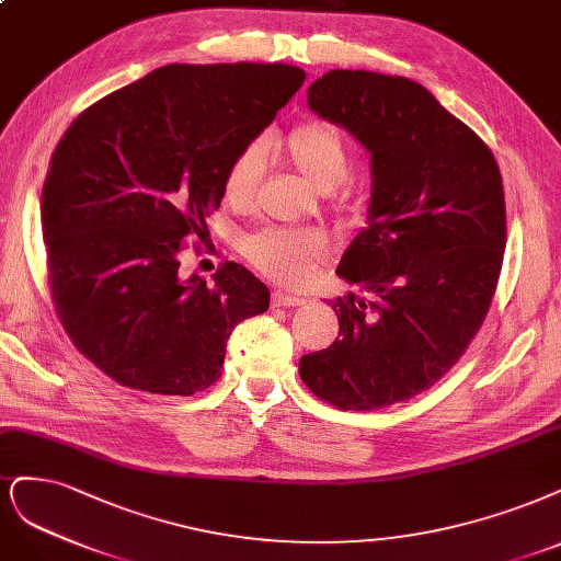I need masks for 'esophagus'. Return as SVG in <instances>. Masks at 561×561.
Returning a JSON list of instances; mask_svg holds the SVG:
<instances>
[{"instance_id": "1", "label": "esophagus", "mask_w": 561, "mask_h": 561, "mask_svg": "<svg viewBox=\"0 0 561 561\" xmlns=\"http://www.w3.org/2000/svg\"><path fill=\"white\" fill-rule=\"evenodd\" d=\"M304 301H306L304 297L287 295V293H280V289H276V293H272V304H274V306H301Z\"/></svg>"}]
</instances>
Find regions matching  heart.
I'll return each mask as SVG.
<instances>
[{
	"mask_svg": "<svg viewBox=\"0 0 561 561\" xmlns=\"http://www.w3.org/2000/svg\"><path fill=\"white\" fill-rule=\"evenodd\" d=\"M287 160L318 190L330 192L351 173L353 152L341 127L330 121L311 118L285 134L280 141ZM266 171V144L248 141L225 173V199L245 208L253 204ZM330 253L327 237L311 227H266L245 241V257L260 272L283 285H304L313 278Z\"/></svg>",
	"mask_w": 561,
	"mask_h": 561,
	"instance_id": "obj_1",
	"label": "heart"
}]
</instances>
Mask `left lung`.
I'll use <instances>...</instances> for the list:
<instances>
[{
  "label": "left lung",
  "mask_w": 561,
  "mask_h": 561,
  "mask_svg": "<svg viewBox=\"0 0 561 561\" xmlns=\"http://www.w3.org/2000/svg\"><path fill=\"white\" fill-rule=\"evenodd\" d=\"M308 106L371 152V204L336 274V341L299 376L341 411L405 401L448 374L485 320L506 248L499 164L478 134L403 76L332 69Z\"/></svg>",
  "instance_id": "1"
}]
</instances>
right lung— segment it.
Segmentation results:
<instances>
[{"label":"right lung","mask_w":561,"mask_h":561,"mask_svg":"<svg viewBox=\"0 0 561 561\" xmlns=\"http://www.w3.org/2000/svg\"><path fill=\"white\" fill-rule=\"evenodd\" d=\"M289 65H167L88 106L57 144L42 192L48 285L71 343L150 394L210 388L234 327L268 289L225 262L183 278V239L206 234L225 173L289 102Z\"/></svg>","instance_id":"1"}]
</instances>
